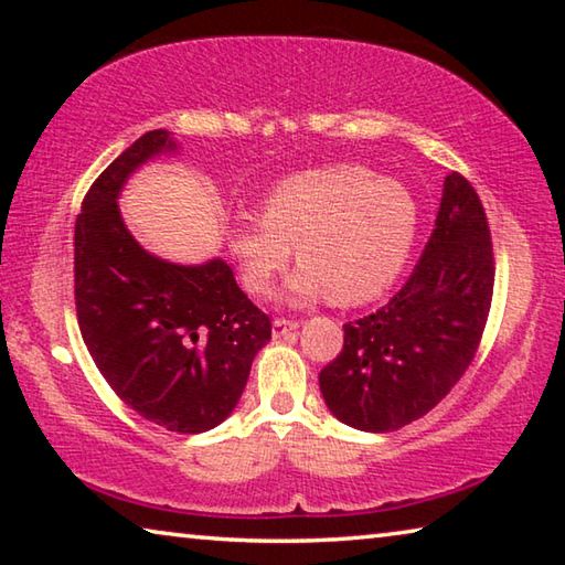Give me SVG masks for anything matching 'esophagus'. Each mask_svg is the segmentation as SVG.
Returning a JSON list of instances; mask_svg holds the SVG:
<instances>
[{"instance_id": "1", "label": "esophagus", "mask_w": 565, "mask_h": 565, "mask_svg": "<svg viewBox=\"0 0 565 565\" xmlns=\"http://www.w3.org/2000/svg\"><path fill=\"white\" fill-rule=\"evenodd\" d=\"M296 329H299V321H294V319H274V327H271L276 339L289 337V333Z\"/></svg>"}]
</instances>
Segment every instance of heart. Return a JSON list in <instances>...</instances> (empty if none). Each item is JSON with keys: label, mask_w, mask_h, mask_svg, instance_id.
Returning <instances> with one entry per match:
<instances>
[{"label": "heart", "mask_w": 565, "mask_h": 565, "mask_svg": "<svg viewBox=\"0 0 565 565\" xmlns=\"http://www.w3.org/2000/svg\"><path fill=\"white\" fill-rule=\"evenodd\" d=\"M418 206L411 191L359 164L296 171L266 191L262 216L238 214L228 248L246 291L264 296L291 259L289 299L329 294L333 303L371 301L391 289L414 246Z\"/></svg>", "instance_id": "1"}]
</instances>
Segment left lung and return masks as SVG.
Returning a JSON list of instances; mask_svg holds the SVG:
<instances>
[{
	"label": "left lung",
	"mask_w": 565,
	"mask_h": 565,
	"mask_svg": "<svg viewBox=\"0 0 565 565\" xmlns=\"http://www.w3.org/2000/svg\"><path fill=\"white\" fill-rule=\"evenodd\" d=\"M493 276L489 218L471 181L454 171L404 289L379 311L343 323V349L319 374L331 414L371 434L426 416L471 366Z\"/></svg>",
	"instance_id": "left-lung-1"
}]
</instances>
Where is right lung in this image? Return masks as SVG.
<instances>
[{"label": "right lung", "mask_w": 565, "mask_h": 565, "mask_svg": "<svg viewBox=\"0 0 565 565\" xmlns=\"http://www.w3.org/2000/svg\"><path fill=\"white\" fill-rule=\"evenodd\" d=\"M169 149V131H147L89 186L74 224V303L114 394L167 431L202 434L238 404L271 319L222 259L169 264L127 232L117 206L124 181Z\"/></svg>", "instance_id": "add662e5"}]
</instances>
